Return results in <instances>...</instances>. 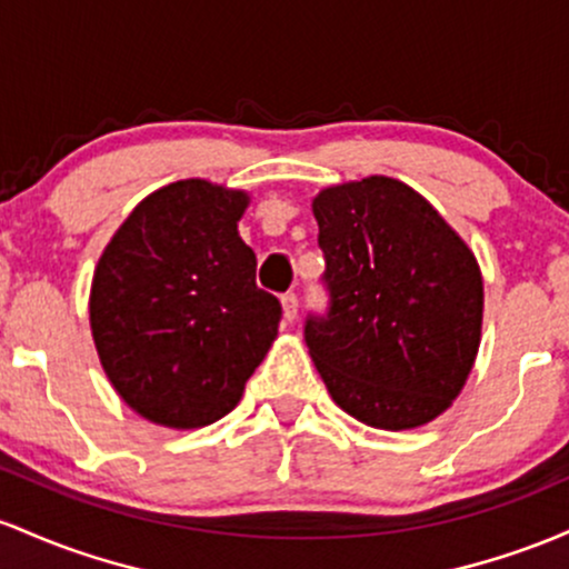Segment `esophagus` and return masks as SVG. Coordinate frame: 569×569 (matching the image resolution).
<instances>
[{"label":"esophagus","instance_id":"esophagus-1","mask_svg":"<svg viewBox=\"0 0 569 569\" xmlns=\"http://www.w3.org/2000/svg\"><path fill=\"white\" fill-rule=\"evenodd\" d=\"M282 317H284V322H292V319L298 317L296 292H287V296H282Z\"/></svg>","mask_w":569,"mask_h":569}]
</instances>
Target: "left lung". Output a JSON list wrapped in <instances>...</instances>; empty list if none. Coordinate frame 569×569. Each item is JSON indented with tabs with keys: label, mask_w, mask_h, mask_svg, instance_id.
<instances>
[{
	"label": "left lung",
	"mask_w": 569,
	"mask_h": 569,
	"mask_svg": "<svg viewBox=\"0 0 569 569\" xmlns=\"http://www.w3.org/2000/svg\"><path fill=\"white\" fill-rule=\"evenodd\" d=\"M311 212L330 311L306 319V347L330 398L376 430L432 422L462 392L481 347L473 250L392 177L322 188Z\"/></svg>",
	"instance_id": "obj_1"
}]
</instances>
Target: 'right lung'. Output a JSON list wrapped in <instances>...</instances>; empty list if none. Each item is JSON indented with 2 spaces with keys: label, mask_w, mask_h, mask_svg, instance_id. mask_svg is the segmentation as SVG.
I'll return each instance as SVG.
<instances>
[{
  "label": "right lung",
  "mask_w": 569,
  "mask_h": 569,
  "mask_svg": "<svg viewBox=\"0 0 569 569\" xmlns=\"http://www.w3.org/2000/svg\"><path fill=\"white\" fill-rule=\"evenodd\" d=\"M247 207V190L163 184L96 263V352L120 400L147 422L196 430L222 419L277 338L282 306L258 290V260L239 236Z\"/></svg>",
  "instance_id": "add662e5"
}]
</instances>
